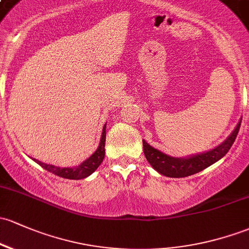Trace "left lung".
I'll list each match as a JSON object with an SVG mask.
<instances>
[{
    "label": "left lung",
    "mask_w": 249,
    "mask_h": 249,
    "mask_svg": "<svg viewBox=\"0 0 249 249\" xmlns=\"http://www.w3.org/2000/svg\"><path fill=\"white\" fill-rule=\"evenodd\" d=\"M240 125H241V121L237 124L234 132L231 133V136H228V139L223 143L207 152V153L197 154V156L186 158V159H183V158L179 159V158L170 157L162 152L158 151L151 145H148L145 140H142L143 153H145L146 159L148 160L152 167L158 171L160 175L171 178L188 177V176L200 172L204 168L213 165V162L220 160L222 157L226 156L227 152L231 149L235 139H236L237 133L240 130Z\"/></svg>",
    "instance_id": "left-lung-1"
}]
</instances>
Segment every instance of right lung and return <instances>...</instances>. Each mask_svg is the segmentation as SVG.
<instances>
[{
  "mask_svg": "<svg viewBox=\"0 0 249 249\" xmlns=\"http://www.w3.org/2000/svg\"><path fill=\"white\" fill-rule=\"evenodd\" d=\"M106 124H104L103 127L102 138H101V142H100V146H98L97 151H96L95 153L89 158V159L83 161L78 167L60 168V167L54 166V165L45 164V162L39 161V160L36 159H33V160L36 162V164H39L40 166L44 167L45 170H47L49 172L54 173L55 176H59V177L68 178V179L87 178L88 176L91 175L93 171H96V168L102 164L104 159V154H106V149H104V145H106Z\"/></svg>",
  "mask_w": 249,
  "mask_h": 249,
  "instance_id": "1",
  "label": "right lung"
}]
</instances>
